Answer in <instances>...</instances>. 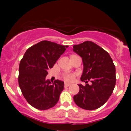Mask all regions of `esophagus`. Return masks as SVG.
Instances as JSON below:
<instances>
[{
    "label": "esophagus",
    "instance_id": "1",
    "mask_svg": "<svg viewBox=\"0 0 131 131\" xmlns=\"http://www.w3.org/2000/svg\"><path fill=\"white\" fill-rule=\"evenodd\" d=\"M70 85H71L70 83H64V86L65 87H68V86H69Z\"/></svg>",
    "mask_w": 131,
    "mask_h": 131
}]
</instances>
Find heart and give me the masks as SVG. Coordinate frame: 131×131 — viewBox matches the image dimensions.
Instances as JSON below:
<instances>
[{
    "mask_svg": "<svg viewBox=\"0 0 131 131\" xmlns=\"http://www.w3.org/2000/svg\"><path fill=\"white\" fill-rule=\"evenodd\" d=\"M76 74L71 73H66L63 74V78L67 82H72L74 80Z\"/></svg>",
    "mask_w": 131,
    "mask_h": 131,
    "instance_id": "1",
    "label": "heart"
}]
</instances>
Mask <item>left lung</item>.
I'll use <instances>...</instances> for the list:
<instances>
[{
  "instance_id": "obj_1",
  "label": "left lung",
  "mask_w": 131,
  "mask_h": 131,
  "mask_svg": "<svg viewBox=\"0 0 131 131\" xmlns=\"http://www.w3.org/2000/svg\"><path fill=\"white\" fill-rule=\"evenodd\" d=\"M73 50L82 57L83 71L80 80L86 83L78 85L79 92L73 100L80 108L95 110L104 104L112 94L116 82L115 66L109 53L91 41L75 45Z\"/></svg>"
}]
</instances>
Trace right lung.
<instances>
[{
    "label": "right lung",
    "mask_w": 131,
    "mask_h": 131,
    "mask_svg": "<svg viewBox=\"0 0 131 131\" xmlns=\"http://www.w3.org/2000/svg\"><path fill=\"white\" fill-rule=\"evenodd\" d=\"M69 46L43 40L27 50L19 66L18 83L23 96L31 106L40 110L51 108L58 103L64 88V82L46 79Z\"/></svg>",
    "instance_id": "obj_1"
}]
</instances>
